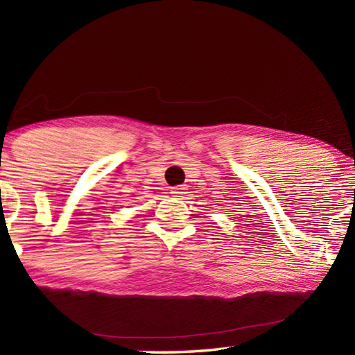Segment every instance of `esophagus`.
I'll list each match as a JSON object with an SVG mask.
<instances>
[{
  "label": "esophagus",
  "instance_id": "obj_1",
  "mask_svg": "<svg viewBox=\"0 0 355 355\" xmlns=\"http://www.w3.org/2000/svg\"><path fill=\"white\" fill-rule=\"evenodd\" d=\"M171 194H173L175 197H182V196L186 194V192H184L183 186H173L172 191H171Z\"/></svg>",
  "mask_w": 355,
  "mask_h": 355
}]
</instances>
